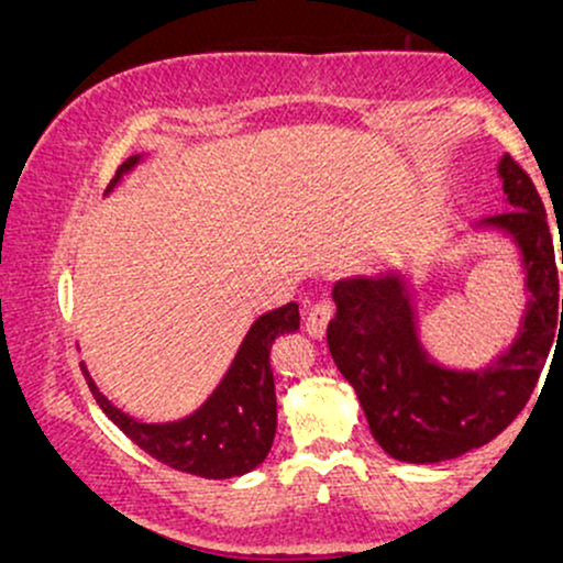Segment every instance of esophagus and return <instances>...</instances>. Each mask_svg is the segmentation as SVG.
Listing matches in <instances>:
<instances>
[{
    "mask_svg": "<svg viewBox=\"0 0 563 563\" xmlns=\"http://www.w3.org/2000/svg\"><path fill=\"white\" fill-rule=\"evenodd\" d=\"M333 318V303L331 301H314L307 312V333L312 339H322L328 331V322Z\"/></svg>",
    "mask_w": 563,
    "mask_h": 563,
    "instance_id": "esophagus-1",
    "label": "esophagus"
}]
</instances>
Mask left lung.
Here are the masks:
<instances>
[{
  "label": "left lung",
  "instance_id": "left-lung-1",
  "mask_svg": "<svg viewBox=\"0 0 563 563\" xmlns=\"http://www.w3.org/2000/svg\"><path fill=\"white\" fill-rule=\"evenodd\" d=\"M497 174L508 211L482 219V228L514 238L529 301L514 344L493 363L476 371L439 365L418 339L416 307L402 275L344 277L333 286L328 346L341 376L357 391L373 439L397 461H452L493 442L525 410L553 339L563 331L545 206L508 153Z\"/></svg>",
  "mask_w": 563,
  "mask_h": 563
}]
</instances>
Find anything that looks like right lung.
<instances>
[{
  "label": "right lung",
  "instance_id": "right-lung-1",
  "mask_svg": "<svg viewBox=\"0 0 563 563\" xmlns=\"http://www.w3.org/2000/svg\"><path fill=\"white\" fill-rule=\"evenodd\" d=\"M140 156L126 158L108 185L113 190ZM299 303L262 314L245 333L230 371L214 394L192 416L172 423H142L108 402L89 378L97 405L124 434L164 466L203 479H232L254 471L273 448L277 429V397L269 354L283 333L299 331Z\"/></svg>",
  "mask_w": 563,
  "mask_h": 563
}]
</instances>
